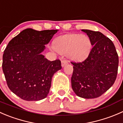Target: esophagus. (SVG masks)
Instances as JSON below:
<instances>
[{
	"instance_id": "34e87169",
	"label": "esophagus",
	"mask_w": 123,
	"mask_h": 123,
	"mask_svg": "<svg viewBox=\"0 0 123 123\" xmlns=\"http://www.w3.org/2000/svg\"><path fill=\"white\" fill-rule=\"evenodd\" d=\"M68 63V62H67L66 60H62V66L64 67V66L66 65Z\"/></svg>"
}]
</instances>
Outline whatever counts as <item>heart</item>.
<instances>
[{
  "mask_svg": "<svg viewBox=\"0 0 123 123\" xmlns=\"http://www.w3.org/2000/svg\"><path fill=\"white\" fill-rule=\"evenodd\" d=\"M92 43L87 35L76 33L66 34L57 37L53 48L60 54H66L72 60L82 61L88 57Z\"/></svg>",
  "mask_w": 123,
  "mask_h": 123,
  "instance_id": "1",
  "label": "heart"
}]
</instances>
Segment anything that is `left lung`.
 <instances>
[{"label": "left lung", "instance_id": "1", "mask_svg": "<svg viewBox=\"0 0 123 123\" xmlns=\"http://www.w3.org/2000/svg\"><path fill=\"white\" fill-rule=\"evenodd\" d=\"M92 41L88 57L82 62H71L74 71L72 88L84 99H94L105 93L114 84L118 72V56L111 40L99 31L82 29Z\"/></svg>", "mask_w": 123, "mask_h": 123}]
</instances>
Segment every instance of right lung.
Instances as JSON below:
<instances>
[{
  "instance_id": "obj_1",
  "label": "right lung",
  "mask_w": 123,
  "mask_h": 123,
  "mask_svg": "<svg viewBox=\"0 0 123 123\" xmlns=\"http://www.w3.org/2000/svg\"><path fill=\"white\" fill-rule=\"evenodd\" d=\"M57 30L26 29L12 39L3 55L2 69L9 89L21 99L37 101L49 92L60 60L49 61L41 54Z\"/></svg>"
}]
</instances>
